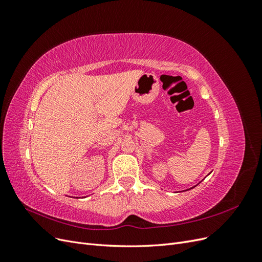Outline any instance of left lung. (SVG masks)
I'll list each match as a JSON object with an SVG mask.
<instances>
[{"instance_id":"1","label":"left lung","mask_w":262,"mask_h":262,"mask_svg":"<svg viewBox=\"0 0 262 262\" xmlns=\"http://www.w3.org/2000/svg\"><path fill=\"white\" fill-rule=\"evenodd\" d=\"M190 189H192V188H190Z\"/></svg>"}]
</instances>
